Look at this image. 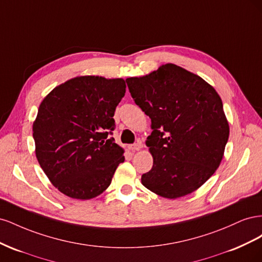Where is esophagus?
I'll use <instances>...</instances> for the list:
<instances>
[{"label":"esophagus","mask_w":262,"mask_h":262,"mask_svg":"<svg viewBox=\"0 0 262 262\" xmlns=\"http://www.w3.org/2000/svg\"><path fill=\"white\" fill-rule=\"evenodd\" d=\"M142 146H143V144H142V142H137V143H134V144L130 145L129 148H130L131 150H139Z\"/></svg>","instance_id":"34e87169"}]
</instances>
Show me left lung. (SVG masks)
Here are the masks:
<instances>
[{"mask_svg":"<svg viewBox=\"0 0 262 262\" xmlns=\"http://www.w3.org/2000/svg\"><path fill=\"white\" fill-rule=\"evenodd\" d=\"M125 82L152 122L146 145L153 167L142 175V185L167 199L193 192L217 169L228 140L219 94L200 76L171 63Z\"/></svg>","mask_w":262,"mask_h":262,"instance_id":"8db88e82","label":"left lung"}]
</instances>
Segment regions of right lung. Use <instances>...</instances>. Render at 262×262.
<instances>
[{
	"mask_svg": "<svg viewBox=\"0 0 262 262\" xmlns=\"http://www.w3.org/2000/svg\"><path fill=\"white\" fill-rule=\"evenodd\" d=\"M125 94L122 78H72L50 92L33 125L36 156L59 191L89 200L112 184L123 149L110 136L116 107Z\"/></svg>",
	"mask_w": 262,
	"mask_h": 262,
	"instance_id": "add662e5",
	"label": "right lung"
}]
</instances>
